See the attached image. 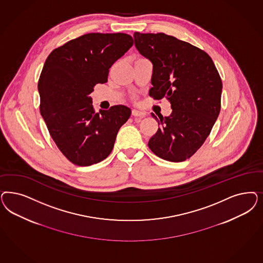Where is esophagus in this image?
I'll return each instance as SVG.
<instances>
[{"label":"esophagus","mask_w":263,"mask_h":263,"mask_svg":"<svg viewBox=\"0 0 263 263\" xmlns=\"http://www.w3.org/2000/svg\"><path fill=\"white\" fill-rule=\"evenodd\" d=\"M132 115H133L134 117H139V118H144L145 117L144 112L136 110V109H134V110L132 111Z\"/></svg>","instance_id":"34e87169"}]
</instances>
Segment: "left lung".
Here are the masks:
<instances>
[{
	"mask_svg": "<svg viewBox=\"0 0 263 263\" xmlns=\"http://www.w3.org/2000/svg\"><path fill=\"white\" fill-rule=\"evenodd\" d=\"M136 49L153 64L149 95L165 98L168 117L153 118L160 127L148 146L165 161L191 158L210 135L220 110L222 83L211 57L191 43L163 33L134 34Z\"/></svg>",
	"mask_w": 263,
	"mask_h": 263,
	"instance_id": "8db88e82",
	"label": "left lung"
}]
</instances>
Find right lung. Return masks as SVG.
<instances>
[{
    "label": "right lung",
    "instance_id": "right-lung-1",
    "mask_svg": "<svg viewBox=\"0 0 263 263\" xmlns=\"http://www.w3.org/2000/svg\"><path fill=\"white\" fill-rule=\"evenodd\" d=\"M134 44L124 33H91L54 49L39 79L40 110L52 139L68 161L89 166L110 154L132 111L114 105L96 113L90 95L107 82L111 66Z\"/></svg>",
    "mask_w": 263,
    "mask_h": 263
}]
</instances>
